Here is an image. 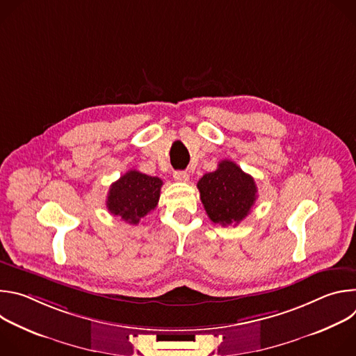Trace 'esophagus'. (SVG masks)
I'll return each mask as SVG.
<instances>
[{
	"label": "esophagus",
	"mask_w": 356,
	"mask_h": 356,
	"mask_svg": "<svg viewBox=\"0 0 356 356\" xmlns=\"http://www.w3.org/2000/svg\"><path fill=\"white\" fill-rule=\"evenodd\" d=\"M173 177L177 180V181H181V183H186L188 180V175L187 172H183V170H176L173 173Z\"/></svg>",
	"instance_id": "34e87169"
}]
</instances>
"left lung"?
<instances>
[{
    "instance_id": "1",
    "label": "left lung",
    "mask_w": 356,
    "mask_h": 356,
    "mask_svg": "<svg viewBox=\"0 0 356 356\" xmlns=\"http://www.w3.org/2000/svg\"><path fill=\"white\" fill-rule=\"evenodd\" d=\"M207 216L216 224L236 225L257 201V184L236 163L221 161L218 169L202 176L197 183Z\"/></svg>"
}]
</instances>
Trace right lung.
Listing matches in <instances>:
<instances>
[{
    "mask_svg": "<svg viewBox=\"0 0 356 356\" xmlns=\"http://www.w3.org/2000/svg\"><path fill=\"white\" fill-rule=\"evenodd\" d=\"M163 181L138 170H129L111 184L107 209L122 221L136 225L140 218L155 210Z\"/></svg>",
    "mask_w": 356,
    "mask_h": 356,
    "instance_id": "1",
    "label": "right lung"
}]
</instances>
